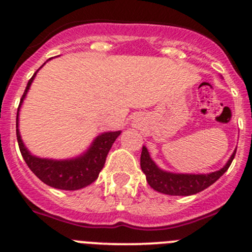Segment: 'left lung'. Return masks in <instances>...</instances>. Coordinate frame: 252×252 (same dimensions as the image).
Segmentation results:
<instances>
[{"mask_svg": "<svg viewBox=\"0 0 252 252\" xmlns=\"http://www.w3.org/2000/svg\"><path fill=\"white\" fill-rule=\"evenodd\" d=\"M235 152L236 150L233 152L227 164L220 171L212 172L210 174H179L162 171L161 168H158L150 157L146 147L142 146L140 166L142 172L146 175L147 183L154 190L173 196H189L202 191L217 182L229 168L230 163L234 159Z\"/></svg>", "mask_w": 252, "mask_h": 252, "instance_id": "1", "label": "left lung"}]
</instances>
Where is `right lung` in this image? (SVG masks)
<instances>
[{"mask_svg":"<svg viewBox=\"0 0 252 252\" xmlns=\"http://www.w3.org/2000/svg\"><path fill=\"white\" fill-rule=\"evenodd\" d=\"M37 70L28 81L24 94L20 98L19 108L22 106L23 101H24L25 96H27L28 91H29L30 85L34 80ZM19 108H18L17 112V140L18 145H19L20 154H22L28 167L32 169V173L36 175L41 182H44L48 187L56 188V189L78 190L81 189V188L88 187V185H90L91 183L97 179L101 169L105 166L108 151L111 150L116 139L121 135V131L102 133L93 141L88 151L84 152L81 156L77 157V158L61 159V161H58V159L40 158V157L32 156L28 151V149L23 144L22 138H20L19 129H18Z\"/></svg>","mask_w":252,"mask_h":252,"instance_id":"obj_1","label":"right lung"}]
</instances>
